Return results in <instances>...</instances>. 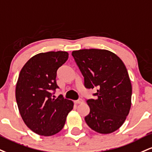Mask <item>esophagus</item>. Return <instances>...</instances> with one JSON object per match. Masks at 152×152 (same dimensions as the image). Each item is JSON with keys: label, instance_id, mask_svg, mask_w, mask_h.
Returning <instances> with one entry per match:
<instances>
[{"label": "esophagus", "instance_id": "obj_1", "mask_svg": "<svg viewBox=\"0 0 152 152\" xmlns=\"http://www.w3.org/2000/svg\"><path fill=\"white\" fill-rule=\"evenodd\" d=\"M83 100H82V99H81V98H80V99L75 100L74 103H76V104H80V103H83Z\"/></svg>", "mask_w": 152, "mask_h": 152}]
</instances>
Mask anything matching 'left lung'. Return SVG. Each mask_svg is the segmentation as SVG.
<instances>
[{"instance_id": "8db88e82", "label": "left lung", "mask_w": 152, "mask_h": 152, "mask_svg": "<svg viewBox=\"0 0 152 152\" xmlns=\"http://www.w3.org/2000/svg\"><path fill=\"white\" fill-rule=\"evenodd\" d=\"M84 77V86L97 88L96 99L86 103L90 113L85 121L100 134L116 131L124 123L131 107L132 84L122 61L105 49H81L72 52Z\"/></svg>"}]
</instances>
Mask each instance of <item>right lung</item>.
I'll return each instance as SVG.
<instances>
[{
	"mask_svg": "<svg viewBox=\"0 0 152 152\" xmlns=\"http://www.w3.org/2000/svg\"><path fill=\"white\" fill-rule=\"evenodd\" d=\"M68 58V53L61 51L40 53L21 69L16 84V101L24 122L36 134L52 136L61 131L74 107V103L62 95L56 99L52 98L58 88L56 71Z\"/></svg>",
	"mask_w": 152,
	"mask_h": 152,
	"instance_id": "obj_1",
	"label": "right lung"
}]
</instances>
